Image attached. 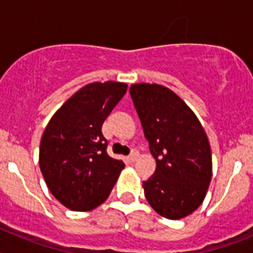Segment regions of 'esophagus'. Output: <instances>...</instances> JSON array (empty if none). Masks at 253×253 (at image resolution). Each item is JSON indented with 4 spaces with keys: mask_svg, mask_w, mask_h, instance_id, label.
<instances>
[{
    "mask_svg": "<svg viewBox=\"0 0 253 253\" xmlns=\"http://www.w3.org/2000/svg\"><path fill=\"white\" fill-rule=\"evenodd\" d=\"M138 156H139V154H138L137 151L131 152V153L128 156L129 162H135V161H137V158H138Z\"/></svg>",
    "mask_w": 253,
    "mask_h": 253,
    "instance_id": "1",
    "label": "esophagus"
}]
</instances>
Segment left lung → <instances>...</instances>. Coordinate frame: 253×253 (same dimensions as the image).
I'll return each mask as SVG.
<instances>
[{"instance_id": "8db88e82", "label": "left lung", "mask_w": 253, "mask_h": 253, "mask_svg": "<svg viewBox=\"0 0 253 253\" xmlns=\"http://www.w3.org/2000/svg\"><path fill=\"white\" fill-rule=\"evenodd\" d=\"M129 92L157 163L143 182L147 202L165 218H185L202 205L211 180L207 133L194 111L167 87L135 84Z\"/></svg>"}]
</instances>
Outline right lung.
<instances>
[{
	"label": "right lung",
	"instance_id": "obj_1",
	"mask_svg": "<svg viewBox=\"0 0 253 253\" xmlns=\"http://www.w3.org/2000/svg\"><path fill=\"white\" fill-rule=\"evenodd\" d=\"M128 84L93 82L55 111L39 149V166L50 193L75 211H88L109 198L125 165L106 153L101 126Z\"/></svg>",
	"mask_w": 253,
	"mask_h": 253
}]
</instances>
